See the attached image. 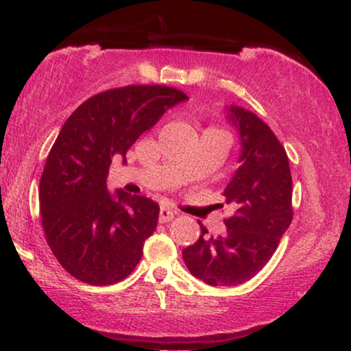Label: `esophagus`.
Segmentation results:
<instances>
[{"label":"esophagus","instance_id":"esophagus-1","mask_svg":"<svg viewBox=\"0 0 351 351\" xmlns=\"http://www.w3.org/2000/svg\"><path fill=\"white\" fill-rule=\"evenodd\" d=\"M176 211H173L170 208H162L160 209V216H158V221L160 223H168V221H171L173 217H175Z\"/></svg>","mask_w":351,"mask_h":351}]
</instances>
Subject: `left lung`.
Wrapping results in <instances>:
<instances>
[{
  "mask_svg": "<svg viewBox=\"0 0 351 351\" xmlns=\"http://www.w3.org/2000/svg\"><path fill=\"white\" fill-rule=\"evenodd\" d=\"M229 122L241 140L239 168L224 189L226 203L236 208L223 236H201L183 251L188 271L209 285H239L252 279L276 252L291 226L292 176L285 148L252 112L231 106Z\"/></svg>",
  "mask_w": 351,
  "mask_h": 351,
  "instance_id": "1",
  "label": "left lung"
}]
</instances>
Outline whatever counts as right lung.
Returning <instances> with one entry per match:
<instances>
[{
    "mask_svg": "<svg viewBox=\"0 0 351 351\" xmlns=\"http://www.w3.org/2000/svg\"><path fill=\"white\" fill-rule=\"evenodd\" d=\"M188 100L167 86L100 92L74 110L47 155L41 181L43 229L59 264L90 285L123 280L140 263L160 206L147 196L110 193L112 158L123 156L168 108Z\"/></svg>",
    "mask_w": 351,
    "mask_h": 351,
    "instance_id": "right-lung-1",
    "label": "right lung"
}]
</instances>
